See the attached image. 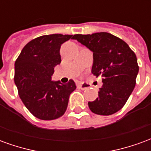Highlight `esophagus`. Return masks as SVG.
I'll list each match as a JSON object with an SVG mask.
<instances>
[{"label": "esophagus", "instance_id": "obj_1", "mask_svg": "<svg viewBox=\"0 0 151 151\" xmlns=\"http://www.w3.org/2000/svg\"><path fill=\"white\" fill-rule=\"evenodd\" d=\"M78 87L81 90H87L90 87V85L88 83H86V82H79L78 83Z\"/></svg>", "mask_w": 151, "mask_h": 151}]
</instances>
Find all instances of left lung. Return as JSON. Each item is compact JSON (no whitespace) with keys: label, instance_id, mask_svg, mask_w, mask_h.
I'll return each mask as SVG.
<instances>
[{"label":"left lung","instance_id":"8db88e82","mask_svg":"<svg viewBox=\"0 0 151 151\" xmlns=\"http://www.w3.org/2000/svg\"><path fill=\"white\" fill-rule=\"evenodd\" d=\"M73 40L93 52L91 73L103 77L99 97L89 102V108L102 116L116 113L125 104L136 85L139 67L135 53L124 40L107 32L77 34Z\"/></svg>","mask_w":151,"mask_h":151}]
</instances>
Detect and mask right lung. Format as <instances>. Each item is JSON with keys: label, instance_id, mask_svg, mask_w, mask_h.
I'll use <instances>...</instances> for the list:
<instances>
[{"label": "right lung", "instance_id": "1", "mask_svg": "<svg viewBox=\"0 0 151 151\" xmlns=\"http://www.w3.org/2000/svg\"><path fill=\"white\" fill-rule=\"evenodd\" d=\"M73 35H42L27 43L16 60L14 82L18 95L34 116L52 120L65 112L70 94L76 89L72 79L62 84L53 82L54 67L61 62L60 49Z\"/></svg>", "mask_w": 151, "mask_h": 151}]
</instances>
